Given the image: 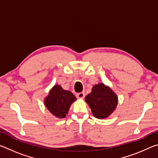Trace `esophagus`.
Returning <instances> with one entry per match:
<instances>
[{
  "label": "esophagus",
  "instance_id": "esophagus-1",
  "mask_svg": "<svg viewBox=\"0 0 158 158\" xmlns=\"http://www.w3.org/2000/svg\"><path fill=\"white\" fill-rule=\"evenodd\" d=\"M77 97L78 98H80V99L84 98L85 97V93H84V92H81V93H77Z\"/></svg>",
  "mask_w": 158,
  "mask_h": 158
}]
</instances>
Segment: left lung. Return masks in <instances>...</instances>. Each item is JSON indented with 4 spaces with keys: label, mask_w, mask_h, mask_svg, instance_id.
I'll return each mask as SVG.
<instances>
[{
    "label": "left lung",
    "mask_w": 158,
    "mask_h": 158,
    "mask_svg": "<svg viewBox=\"0 0 158 158\" xmlns=\"http://www.w3.org/2000/svg\"><path fill=\"white\" fill-rule=\"evenodd\" d=\"M85 100L90 107L93 116L100 119L108 117L118 104L116 95L103 84L95 85Z\"/></svg>",
    "instance_id": "8db88e82"
}]
</instances>
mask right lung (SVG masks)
I'll use <instances>...</instances> for the list:
<instances>
[{
    "instance_id": "right-lung-1",
    "label": "right lung",
    "mask_w": 158,
    "mask_h": 158,
    "mask_svg": "<svg viewBox=\"0 0 158 158\" xmlns=\"http://www.w3.org/2000/svg\"><path fill=\"white\" fill-rule=\"evenodd\" d=\"M76 100L75 96L70 91L63 89L60 85H56L45 99L44 104L53 115L58 118H65L71 104Z\"/></svg>"
}]
</instances>
